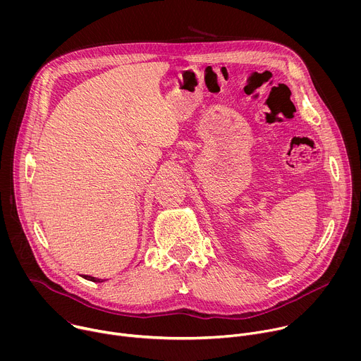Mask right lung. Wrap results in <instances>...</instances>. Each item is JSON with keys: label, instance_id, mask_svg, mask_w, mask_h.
<instances>
[{"label": "right lung", "instance_id": "right-lung-1", "mask_svg": "<svg viewBox=\"0 0 361 361\" xmlns=\"http://www.w3.org/2000/svg\"><path fill=\"white\" fill-rule=\"evenodd\" d=\"M85 280H90V281H94V283H101V281H104L102 279H95V277H91V276H82Z\"/></svg>", "mask_w": 361, "mask_h": 361}]
</instances>
